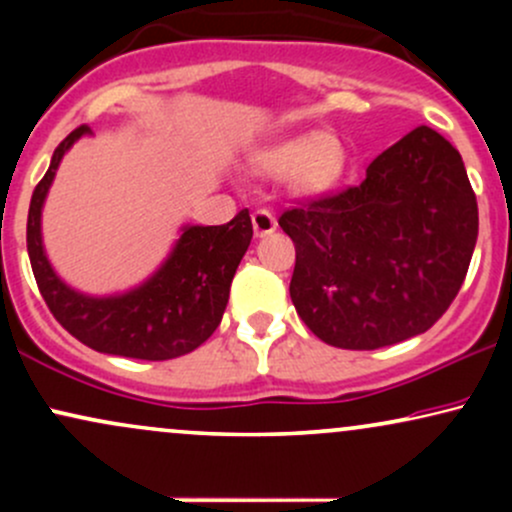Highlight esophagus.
I'll return each mask as SVG.
<instances>
[{
	"label": "esophagus",
	"instance_id": "esophagus-1",
	"mask_svg": "<svg viewBox=\"0 0 512 512\" xmlns=\"http://www.w3.org/2000/svg\"><path fill=\"white\" fill-rule=\"evenodd\" d=\"M252 228H255L257 238H264V236H269V233H274L276 231V219H274L272 211L257 209L255 214H252Z\"/></svg>",
	"mask_w": 512,
	"mask_h": 512
}]
</instances>
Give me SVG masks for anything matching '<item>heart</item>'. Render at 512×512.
I'll return each mask as SVG.
<instances>
[{
    "mask_svg": "<svg viewBox=\"0 0 512 512\" xmlns=\"http://www.w3.org/2000/svg\"><path fill=\"white\" fill-rule=\"evenodd\" d=\"M252 168L267 178H289L293 190L317 197L334 190L346 168V149L332 134L310 129L281 139L252 156Z\"/></svg>",
    "mask_w": 512,
    "mask_h": 512,
    "instance_id": "b5f03b06",
    "label": "heart"
}]
</instances>
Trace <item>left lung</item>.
Wrapping results in <instances>:
<instances>
[{"mask_svg":"<svg viewBox=\"0 0 512 512\" xmlns=\"http://www.w3.org/2000/svg\"><path fill=\"white\" fill-rule=\"evenodd\" d=\"M296 245L291 301L308 330L370 351L424 334L455 301L479 233L460 151L411 129L366 180L281 214Z\"/></svg>","mask_w":512,"mask_h":512,"instance_id":"1","label":"left lung"}]
</instances>
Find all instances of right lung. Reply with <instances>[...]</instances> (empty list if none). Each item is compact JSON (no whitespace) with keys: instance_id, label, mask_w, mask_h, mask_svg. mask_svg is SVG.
<instances>
[{"instance_id":"right-lung-1","label":"right lung","mask_w":512,"mask_h":512,"mask_svg":"<svg viewBox=\"0 0 512 512\" xmlns=\"http://www.w3.org/2000/svg\"><path fill=\"white\" fill-rule=\"evenodd\" d=\"M91 134L81 125L57 146L28 209L26 243L33 276L55 320L101 354L168 361L195 351L219 327L231 281L252 240L250 211L223 226H182L170 255L144 284L113 296L72 289L52 269L43 245V204L64 154Z\"/></svg>"}]
</instances>
